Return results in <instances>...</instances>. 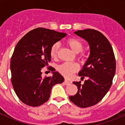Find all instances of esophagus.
<instances>
[{"label":"esophagus","instance_id":"esophagus-1","mask_svg":"<svg viewBox=\"0 0 125 125\" xmlns=\"http://www.w3.org/2000/svg\"><path fill=\"white\" fill-rule=\"evenodd\" d=\"M64 84H66V85L69 84L71 83V81H70L68 80V79H65L64 81Z\"/></svg>","mask_w":125,"mask_h":125}]
</instances>
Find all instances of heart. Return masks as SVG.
I'll return each mask as SVG.
<instances>
[{
	"label": "heart",
	"mask_w": 125,
	"mask_h": 125,
	"mask_svg": "<svg viewBox=\"0 0 125 125\" xmlns=\"http://www.w3.org/2000/svg\"><path fill=\"white\" fill-rule=\"evenodd\" d=\"M66 44L68 46V47L76 54H78L79 52H80L83 49V43L77 39H69L66 41ZM59 48V43L57 42L55 43L51 46L50 50V54L51 57H56L57 56ZM78 67L76 64L68 63V62L62 64L61 66H59V68H58V70H59V72L66 77H70L73 73L78 70Z\"/></svg>",
	"instance_id": "heart-1"
}]
</instances>
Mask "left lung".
<instances>
[{
	"label": "left lung",
	"mask_w": 125,
	"mask_h": 125,
	"mask_svg": "<svg viewBox=\"0 0 125 125\" xmlns=\"http://www.w3.org/2000/svg\"><path fill=\"white\" fill-rule=\"evenodd\" d=\"M74 34L88 42L89 56L78 73L88 79L84 84L74 81L78 92L69 100L80 108L93 106L102 100L110 89L116 71V61L112 46L102 33L94 29L81 30Z\"/></svg>",
	"instance_id": "obj_1"
}]
</instances>
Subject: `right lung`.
Instances as JSON below:
<instances>
[{"label":"right lung","instance_id":"right-lung-1","mask_svg":"<svg viewBox=\"0 0 125 125\" xmlns=\"http://www.w3.org/2000/svg\"><path fill=\"white\" fill-rule=\"evenodd\" d=\"M66 36L44 28L35 29L18 42L10 61L12 84L19 100L31 106H38L48 101L54 85L64 78L55 69L52 76L42 78L41 69L51 61V47Z\"/></svg>","mask_w":125,"mask_h":125}]
</instances>
